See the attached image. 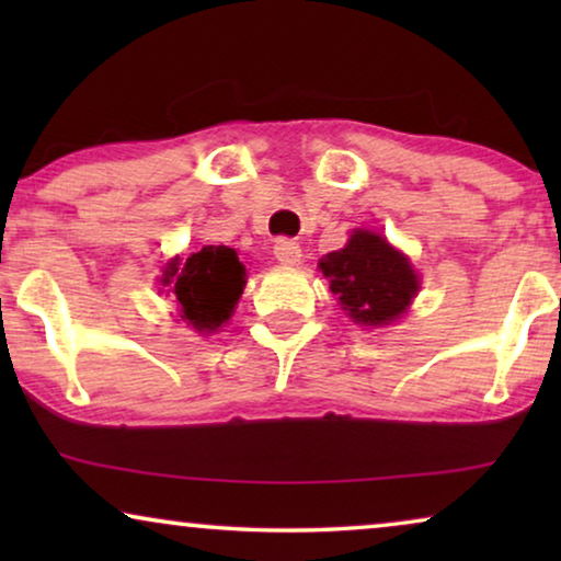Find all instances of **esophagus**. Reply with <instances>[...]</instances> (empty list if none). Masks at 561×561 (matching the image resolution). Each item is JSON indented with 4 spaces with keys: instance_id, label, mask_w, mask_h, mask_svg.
Instances as JSON below:
<instances>
[{
    "instance_id": "obj_1",
    "label": "esophagus",
    "mask_w": 561,
    "mask_h": 561,
    "mask_svg": "<svg viewBox=\"0 0 561 561\" xmlns=\"http://www.w3.org/2000/svg\"><path fill=\"white\" fill-rule=\"evenodd\" d=\"M273 255L278 257L280 265H298L301 263V248L294 240H278L273 248Z\"/></svg>"
}]
</instances>
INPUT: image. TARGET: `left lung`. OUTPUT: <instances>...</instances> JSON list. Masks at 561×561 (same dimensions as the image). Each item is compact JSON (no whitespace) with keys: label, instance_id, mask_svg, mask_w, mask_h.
<instances>
[{"label":"left lung","instance_id":"8db88e82","mask_svg":"<svg viewBox=\"0 0 561 561\" xmlns=\"http://www.w3.org/2000/svg\"><path fill=\"white\" fill-rule=\"evenodd\" d=\"M319 267L342 311L359 327L393 324L419 294L411 260L370 229H355L342 250L321 257Z\"/></svg>","mask_w":561,"mask_h":561}]
</instances>
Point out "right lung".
<instances>
[{
    "label": "right lung",
    "instance_id": "add662e5",
    "mask_svg": "<svg viewBox=\"0 0 561 561\" xmlns=\"http://www.w3.org/2000/svg\"><path fill=\"white\" fill-rule=\"evenodd\" d=\"M163 286L179 306V319L196 332L211 334L227 324L240 301L248 271L227 244H206L186 260L173 257L165 265Z\"/></svg>",
    "mask_w": 561,
    "mask_h": 561
}]
</instances>
